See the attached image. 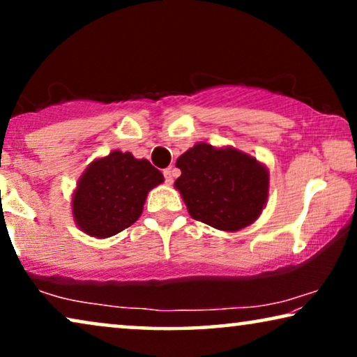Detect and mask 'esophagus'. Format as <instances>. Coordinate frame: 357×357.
<instances>
[{"label":"esophagus","instance_id":"esophagus-1","mask_svg":"<svg viewBox=\"0 0 357 357\" xmlns=\"http://www.w3.org/2000/svg\"><path fill=\"white\" fill-rule=\"evenodd\" d=\"M177 169H174V167H169V169H165L164 170V177H165V182H167L169 185L174 182V178L177 177Z\"/></svg>","mask_w":357,"mask_h":357}]
</instances>
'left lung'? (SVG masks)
<instances>
[{"label": "left lung", "mask_w": 357, "mask_h": 357, "mask_svg": "<svg viewBox=\"0 0 357 357\" xmlns=\"http://www.w3.org/2000/svg\"><path fill=\"white\" fill-rule=\"evenodd\" d=\"M175 165L182 175L174 187L190 216L219 231L237 232L260 218L268 203L270 172L253 155L232 146L197 143Z\"/></svg>", "instance_id": "8db88e82"}]
</instances>
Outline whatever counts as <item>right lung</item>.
<instances>
[{
    "label": "right lung",
    "instance_id": "1",
    "mask_svg": "<svg viewBox=\"0 0 357 357\" xmlns=\"http://www.w3.org/2000/svg\"><path fill=\"white\" fill-rule=\"evenodd\" d=\"M162 182L164 175L148 159L112 151L92 160L77 180L73 219L91 237L115 236L138 221L149 190Z\"/></svg>",
    "mask_w": 357,
    "mask_h": 357
}]
</instances>
